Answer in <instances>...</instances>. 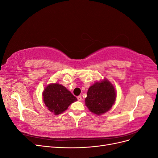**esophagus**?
<instances>
[{
	"label": "esophagus",
	"instance_id": "1",
	"mask_svg": "<svg viewBox=\"0 0 158 158\" xmlns=\"http://www.w3.org/2000/svg\"><path fill=\"white\" fill-rule=\"evenodd\" d=\"M77 99L79 102H81L82 101V96H81V95H78V96L77 97Z\"/></svg>",
	"mask_w": 158,
	"mask_h": 158
}]
</instances>
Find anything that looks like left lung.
<instances>
[{
  "instance_id": "left-lung-1",
  "label": "left lung",
  "mask_w": 158,
  "mask_h": 158,
  "mask_svg": "<svg viewBox=\"0 0 158 158\" xmlns=\"http://www.w3.org/2000/svg\"><path fill=\"white\" fill-rule=\"evenodd\" d=\"M115 98V89L109 81L105 80L89 87L85 99V106L91 112L99 115L112 107Z\"/></svg>"
}]
</instances>
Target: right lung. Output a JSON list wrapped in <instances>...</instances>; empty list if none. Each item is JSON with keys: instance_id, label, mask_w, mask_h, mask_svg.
Returning a JSON list of instances; mask_svg holds the SVG:
<instances>
[{"instance_id": "1", "label": "right lung", "mask_w": 158, "mask_h": 158, "mask_svg": "<svg viewBox=\"0 0 158 158\" xmlns=\"http://www.w3.org/2000/svg\"><path fill=\"white\" fill-rule=\"evenodd\" d=\"M44 102L50 111L59 114L68 109L72 103L77 99L63 85L51 84L45 88L44 93Z\"/></svg>"}]
</instances>
